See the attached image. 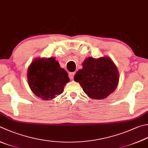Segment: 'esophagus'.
<instances>
[{
  "label": "esophagus",
  "mask_w": 148,
  "mask_h": 148,
  "mask_svg": "<svg viewBox=\"0 0 148 148\" xmlns=\"http://www.w3.org/2000/svg\"><path fill=\"white\" fill-rule=\"evenodd\" d=\"M75 74V72H71V73H69V79H73V77H74V75Z\"/></svg>",
  "instance_id": "esophagus-1"
}]
</instances>
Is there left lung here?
Instances as JSON below:
<instances>
[{
    "label": "left lung",
    "instance_id": "obj_1",
    "mask_svg": "<svg viewBox=\"0 0 148 148\" xmlns=\"http://www.w3.org/2000/svg\"><path fill=\"white\" fill-rule=\"evenodd\" d=\"M119 73L113 61L108 57H88L82 63V68L75 75L83 91L93 99H106L116 90Z\"/></svg>",
    "mask_w": 148,
    "mask_h": 148
}]
</instances>
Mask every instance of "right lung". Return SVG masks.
Here are the masks:
<instances>
[{
    "mask_svg": "<svg viewBox=\"0 0 148 148\" xmlns=\"http://www.w3.org/2000/svg\"><path fill=\"white\" fill-rule=\"evenodd\" d=\"M27 79L33 93L44 100L59 95L69 82L68 73L54 57L35 58L27 69Z\"/></svg>",
    "mask_w": 148,
    "mask_h": 148,
    "instance_id": "add662e5",
    "label": "right lung"
}]
</instances>
